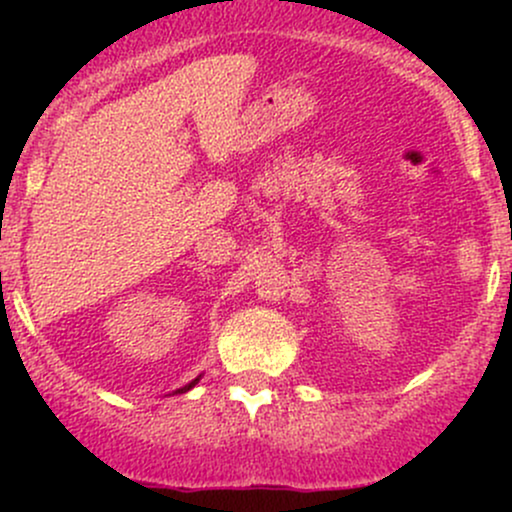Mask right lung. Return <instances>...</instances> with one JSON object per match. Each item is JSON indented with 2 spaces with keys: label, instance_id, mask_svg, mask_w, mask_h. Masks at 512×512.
Segmentation results:
<instances>
[{
  "label": "right lung",
  "instance_id": "add662e5",
  "mask_svg": "<svg viewBox=\"0 0 512 512\" xmlns=\"http://www.w3.org/2000/svg\"><path fill=\"white\" fill-rule=\"evenodd\" d=\"M199 378H202V375H197V378H195V380H190V383H187L185 387H180V390H175V392H173V395H182V392L192 390V387H195V385L199 383Z\"/></svg>",
  "mask_w": 512,
  "mask_h": 512
}]
</instances>
